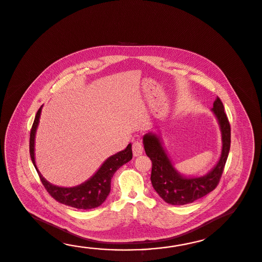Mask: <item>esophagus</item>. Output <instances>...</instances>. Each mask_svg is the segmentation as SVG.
I'll return each instance as SVG.
<instances>
[{"label":"esophagus","mask_w":262,"mask_h":262,"mask_svg":"<svg viewBox=\"0 0 262 262\" xmlns=\"http://www.w3.org/2000/svg\"><path fill=\"white\" fill-rule=\"evenodd\" d=\"M143 144L141 143V141L139 140H136L134 141V145H133V152H134V155L135 157L140 156L142 153H143Z\"/></svg>","instance_id":"34e87169"}]
</instances>
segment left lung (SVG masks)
<instances>
[{
  "instance_id": "obj_1",
  "label": "left lung",
  "mask_w": 262,
  "mask_h": 262,
  "mask_svg": "<svg viewBox=\"0 0 262 262\" xmlns=\"http://www.w3.org/2000/svg\"><path fill=\"white\" fill-rule=\"evenodd\" d=\"M211 111L220 126L223 145L218 163L203 177H184L180 174L167 156L160 137L152 133L143 137L145 154L152 162V186L166 203L174 206L192 203L213 191L220 181L230 149V125L218 97Z\"/></svg>"
}]
</instances>
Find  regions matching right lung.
<instances>
[{"label": "right lung", "instance_id": "add662e5", "mask_svg": "<svg viewBox=\"0 0 262 262\" xmlns=\"http://www.w3.org/2000/svg\"><path fill=\"white\" fill-rule=\"evenodd\" d=\"M41 110L42 106L35 115V121L33 123L30 133V156L40 178L42 184L45 187L47 192L59 203L79 209H90L99 207L104 202L110 193L111 180L117 169L133 159L132 144H128L122 151L117 152V154L108 158L88 181L80 185L70 188L53 185L43 178L35 164V133L39 123Z\"/></svg>", "mask_w": 262, "mask_h": 262}]
</instances>
